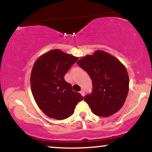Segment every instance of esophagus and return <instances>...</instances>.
<instances>
[{
	"label": "esophagus",
	"instance_id": "esophagus-1",
	"mask_svg": "<svg viewBox=\"0 0 152 152\" xmlns=\"http://www.w3.org/2000/svg\"><path fill=\"white\" fill-rule=\"evenodd\" d=\"M80 94L82 95V96H84L85 93H84V91H83V90H82V91H80Z\"/></svg>",
	"mask_w": 152,
	"mask_h": 152
}]
</instances>
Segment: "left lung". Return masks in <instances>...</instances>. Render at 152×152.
Listing matches in <instances>:
<instances>
[{
    "label": "left lung",
    "instance_id": "1",
    "mask_svg": "<svg viewBox=\"0 0 152 152\" xmlns=\"http://www.w3.org/2000/svg\"><path fill=\"white\" fill-rule=\"evenodd\" d=\"M77 64L88 72L93 91L84 97L91 111L99 117H109L122 107L129 92L128 72L123 64L113 55L97 50L86 55Z\"/></svg>",
    "mask_w": 152,
    "mask_h": 152
}]
</instances>
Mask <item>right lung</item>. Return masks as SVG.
Segmentation results:
<instances>
[{
  "label": "right lung",
  "instance_id": "obj_1",
  "mask_svg": "<svg viewBox=\"0 0 152 152\" xmlns=\"http://www.w3.org/2000/svg\"><path fill=\"white\" fill-rule=\"evenodd\" d=\"M78 57L58 49L43 54L35 61L30 77V85L35 102L45 115L56 120H64L74 113L80 93L72 90L64 75Z\"/></svg>",
  "mask_w": 152,
  "mask_h": 152
}]
</instances>
